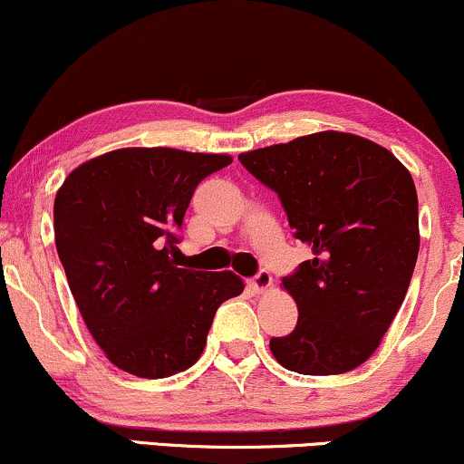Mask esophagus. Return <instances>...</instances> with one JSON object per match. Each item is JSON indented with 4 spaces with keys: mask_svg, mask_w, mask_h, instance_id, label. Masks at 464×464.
Wrapping results in <instances>:
<instances>
[{
    "mask_svg": "<svg viewBox=\"0 0 464 464\" xmlns=\"http://www.w3.org/2000/svg\"><path fill=\"white\" fill-rule=\"evenodd\" d=\"M270 285H273V276H270L268 270H262V273H257L248 281V287L255 295H264L266 290H270Z\"/></svg>",
    "mask_w": 464,
    "mask_h": 464,
    "instance_id": "obj_1",
    "label": "esophagus"
}]
</instances>
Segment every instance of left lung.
<instances>
[{
    "instance_id": "left-lung-1",
    "label": "left lung",
    "mask_w": 464,
    "mask_h": 464,
    "mask_svg": "<svg viewBox=\"0 0 464 464\" xmlns=\"http://www.w3.org/2000/svg\"><path fill=\"white\" fill-rule=\"evenodd\" d=\"M239 161L279 194L295 237L314 253L284 279L299 321L270 351L303 375L358 369L380 347L417 264L419 202L406 165L340 130L242 152Z\"/></svg>"
}]
</instances>
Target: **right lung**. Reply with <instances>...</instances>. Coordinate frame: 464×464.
Instances as JSON below:
<instances>
[{"label":"right lung","mask_w":464,"mask_h":464,"mask_svg":"<svg viewBox=\"0 0 464 464\" xmlns=\"http://www.w3.org/2000/svg\"><path fill=\"white\" fill-rule=\"evenodd\" d=\"M228 154L120 148L69 172L56 250L93 340L117 369L159 380L196 364L216 310L242 295L231 270L179 268L177 231L196 185Z\"/></svg>","instance_id":"obj_1"}]
</instances>
